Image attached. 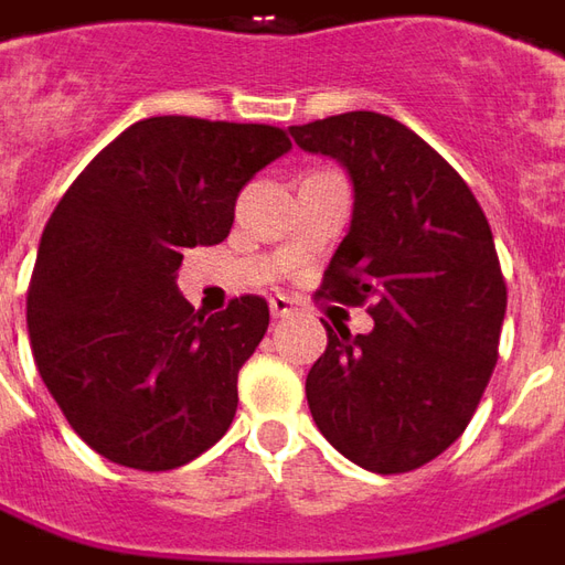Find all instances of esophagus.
Here are the masks:
<instances>
[{"mask_svg":"<svg viewBox=\"0 0 565 565\" xmlns=\"http://www.w3.org/2000/svg\"><path fill=\"white\" fill-rule=\"evenodd\" d=\"M295 310H298V301L289 298V295H274V298H270V313H274V320H286Z\"/></svg>","mask_w":565,"mask_h":565,"instance_id":"1","label":"esophagus"}]
</instances>
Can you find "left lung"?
<instances>
[{
  "label": "left lung",
  "instance_id": "1",
  "mask_svg": "<svg viewBox=\"0 0 565 565\" xmlns=\"http://www.w3.org/2000/svg\"><path fill=\"white\" fill-rule=\"evenodd\" d=\"M289 131L353 186L320 295L372 301L375 320L369 334L326 326L310 415L360 468H422L465 434L495 369L508 289L489 221L461 174L391 116L353 110Z\"/></svg>",
  "mask_w": 565,
  "mask_h": 565
}]
</instances>
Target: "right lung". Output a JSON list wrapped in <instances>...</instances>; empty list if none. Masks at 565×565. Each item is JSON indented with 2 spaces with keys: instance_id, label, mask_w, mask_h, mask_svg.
Listing matches in <instances>:
<instances>
[{
  "instance_id": "add662e5",
  "label": "right lung",
  "mask_w": 565,
  "mask_h": 565,
  "mask_svg": "<svg viewBox=\"0 0 565 565\" xmlns=\"http://www.w3.org/2000/svg\"><path fill=\"white\" fill-rule=\"evenodd\" d=\"M289 150L274 126L141 119L49 217L26 291L33 360L70 427L113 465L181 468L227 434L270 310L243 295L202 317L174 279L184 248L227 239L239 190Z\"/></svg>"
}]
</instances>
